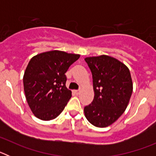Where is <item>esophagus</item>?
<instances>
[{
  "mask_svg": "<svg viewBox=\"0 0 156 156\" xmlns=\"http://www.w3.org/2000/svg\"><path fill=\"white\" fill-rule=\"evenodd\" d=\"M73 93L74 94H76V95H78L80 94V90H73Z\"/></svg>",
  "mask_w": 156,
  "mask_h": 156,
  "instance_id": "obj_1",
  "label": "esophagus"
}]
</instances>
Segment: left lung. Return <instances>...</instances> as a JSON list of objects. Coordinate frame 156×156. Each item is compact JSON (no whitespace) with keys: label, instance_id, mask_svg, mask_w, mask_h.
<instances>
[{"label":"left lung","instance_id":"left-lung-1","mask_svg":"<svg viewBox=\"0 0 156 156\" xmlns=\"http://www.w3.org/2000/svg\"><path fill=\"white\" fill-rule=\"evenodd\" d=\"M92 73L94 98L84 107L85 116L92 125L106 127L124 112L133 91L129 69L108 55L85 58Z\"/></svg>","mask_w":156,"mask_h":156}]
</instances>
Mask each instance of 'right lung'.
<instances>
[{
  "label": "right lung",
  "mask_w": 156,
  "mask_h": 156,
  "mask_svg": "<svg viewBox=\"0 0 156 156\" xmlns=\"http://www.w3.org/2000/svg\"><path fill=\"white\" fill-rule=\"evenodd\" d=\"M79 58L80 55L51 51L30 59L23 85L27 102L35 116L51 120L63 111L72 96L66 86V73Z\"/></svg>",
  "instance_id": "add662e5"
}]
</instances>
